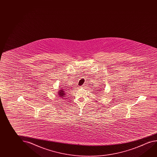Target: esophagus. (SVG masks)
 <instances>
[{
    "label": "esophagus",
    "instance_id": "34e87169",
    "mask_svg": "<svg viewBox=\"0 0 157 157\" xmlns=\"http://www.w3.org/2000/svg\"><path fill=\"white\" fill-rule=\"evenodd\" d=\"M81 87H82V88H85V85H83V86H82Z\"/></svg>",
    "mask_w": 157,
    "mask_h": 157
}]
</instances>
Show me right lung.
Listing matches in <instances>:
<instances>
[{"label":"right lung","instance_id":"obj_1","mask_svg":"<svg viewBox=\"0 0 157 157\" xmlns=\"http://www.w3.org/2000/svg\"><path fill=\"white\" fill-rule=\"evenodd\" d=\"M63 87H60V90H59V91L57 92L58 93V96H59V97L61 98H63L65 97L64 96L66 95V93H65V91L66 89L65 88H63Z\"/></svg>","mask_w":157,"mask_h":157}]
</instances>
